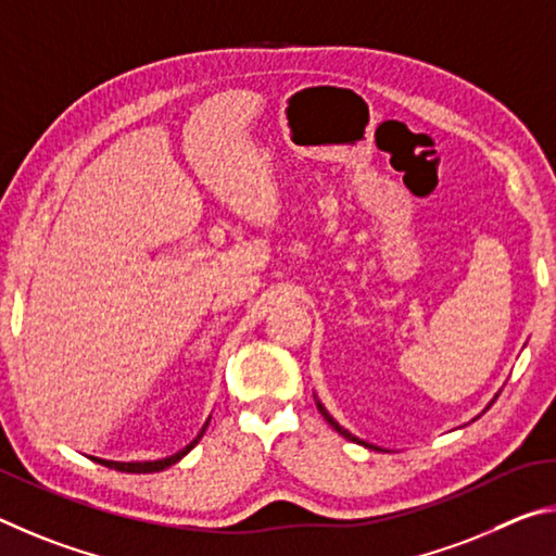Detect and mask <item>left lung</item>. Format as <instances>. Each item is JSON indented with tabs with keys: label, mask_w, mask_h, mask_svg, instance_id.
I'll return each mask as SVG.
<instances>
[{
	"label": "left lung",
	"mask_w": 556,
	"mask_h": 556,
	"mask_svg": "<svg viewBox=\"0 0 556 556\" xmlns=\"http://www.w3.org/2000/svg\"><path fill=\"white\" fill-rule=\"evenodd\" d=\"M317 407H319V413H323V417H325V420H327L329 425H332V427H334V430H337L339 434H342V437H346V440H349V442H356V444H364V446H368V450H376V446H374V444H366V442H362V440H358V437H354L352 432H346V430H344V427H342V425H339V422L334 420V417H332V415H329V413L325 410V405H323V403H319V401H317Z\"/></svg>",
	"instance_id": "left-lung-1"
}]
</instances>
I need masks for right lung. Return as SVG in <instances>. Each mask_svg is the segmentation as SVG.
Segmentation results:
<instances>
[{
  "label": "right lung",
  "mask_w": 556,
  "mask_h": 556,
  "mask_svg": "<svg viewBox=\"0 0 556 556\" xmlns=\"http://www.w3.org/2000/svg\"><path fill=\"white\" fill-rule=\"evenodd\" d=\"M207 425L210 422H204V427H202V432L194 437V440L185 446V450H180L178 454H173V456H168V459H159V462H104V459H97V456H92V459L97 462V464H102V466H110V469H114V471H126V473H153V471H163V469H168V466H173L175 462H180L185 454H188L194 444L200 442V437L204 434V430H207Z\"/></svg>",
  "instance_id": "1"
}]
</instances>
